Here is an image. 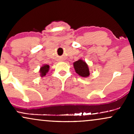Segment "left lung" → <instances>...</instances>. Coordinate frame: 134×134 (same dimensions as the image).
I'll list each match as a JSON object with an SVG mask.
<instances>
[{
  "mask_svg": "<svg viewBox=\"0 0 134 134\" xmlns=\"http://www.w3.org/2000/svg\"><path fill=\"white\" fill-rule=\"evenodd\" d=\"M74 67L76 73L80 76L83 77H87L90 76V70L87 64L82 60L79 59V60L74 62Z\"/></svg>",
  "mask_w": 134,
  "mask_h": 134,
  "instance_id": "8db88e82",
  "label": "left lung"
}]
</instances>
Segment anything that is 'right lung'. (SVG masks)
Returning <instances> with one entry per match:
<instances>
[{
	"label": "right lung",
	"mask_w": 134,
	"mask_h": 134,
	"mask_svg": "<svg viewBox=\"0 0 134 134\" xmlns=\"http://www.w3.org/2000/svg\"><path fill=\"white\" fill-rule=\"evenodd\" d=\"M49 67H49L48 65H44L41 67L40 70V73L41 77L46 76V74H47V73L49 70Z\"/></svg>",
	"instance_id": "1"
}]
</instances>
